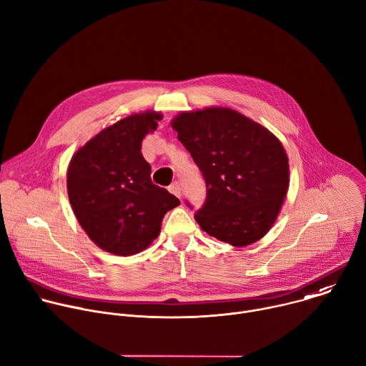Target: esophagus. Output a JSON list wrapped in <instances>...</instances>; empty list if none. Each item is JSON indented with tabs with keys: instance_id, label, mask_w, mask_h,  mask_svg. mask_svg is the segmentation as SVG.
<instances>
[{
	"instance_id": "1",
	"label": "esophagus",
	"mask_w": 366,
	"mask_h": 366,
	"mask_svg": "<svg viewBox=\"0 0 366 366\" xmlns=\"http://www.w3.org/2000/svg\"><path fill=\"white\" fill-rule=\"evenodd\" d=\"M168 189H169V192H171V194H174L175 197L181 198V185H179V182H177V181H175V182H172V184L169 185V188H168Z\"/></svg>"
}]
</instances>
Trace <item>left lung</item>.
I'll list each match as a JSON object with an SVG mask.
<instances>
[{
	"label": "left lung",
	"instance_id": "left-lung-1",
	"mask_svg": "<svg viewBox=\"0 0 366 366\" xmlns=\"http://www.w3.org/2000/svg\"><path fill=\"white\" fill-rule=\"evenodd\" d=\"M172 128L205 181V202L194 214L199 227L234 247L267 234L289 188L280 141L252 119L222 107L184 112Z\"/></svg>",
	"mask_w": 366,
	"mask_h": 366
}]
</instances>
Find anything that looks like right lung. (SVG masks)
Returning <instances> with one entry per match:
<instances>
[{"label":"right lung","mask_w":366,"mask_h":366,"mask_svg":"<svg viewBox=\"0 0 366 366\" xmlns=\"http://www.w3.org/2000/svg\"><path fill=\"white\" fill-rule=\"evenodd\" d=\"M159 113L132 114L103 129L70 161L67 192L81 228L104 252L132 256L158 237L164 215L179 199L151 179L142 139Z\"/></svg>","instance_id":"add662e5"}]
</instances>
